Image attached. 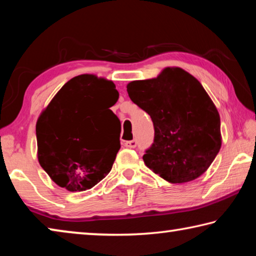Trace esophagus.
Returning <instances> with one entry per match:
<instances>
[{
	"mask_svg": "<svg viewBox=\"0 0 256 256\" xmlns=\"http://www.w3.org/2000/svg\"><path fill=\"white\" fill-rule=\"evenodd\" d=\"M125 146H128V148H136V140H131V141H126L124 144Z\"/></svg>",
	"mask_w": 256,
	"mask_h": 256,
	"instance_id": "1",
	"label": "esophagus"
}]
</instances>
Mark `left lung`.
I'll list each match as a JSON object with an SVG mask.
<instances>
[{
  "instance_id": "obj_1",
  "label": "left lung",
  "mask_w": 256,
  "mask_h": 256,
  "mask_svg": "<svg viewBox=\"0 0 256 256\" xmlns=\"http://www.w3.org/2000/svg\"><path fill=\"white\" fill-rule=\"evenodd\" d=\"M126 88L154 123L146 166L172 184L206 172L222 148V133L219 112L200 82L183 68H166L157 78L132 81Z\"/></svg>"
}]
</instances>
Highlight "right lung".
Segmentation results:
<instances>
[{
    "instance_id": "right-lung-1",
    "label": "right lung",
    "mask_w": 256,
    "mask_h": 256,
    "mask_svg": "<svg viewBox=\"0 0 256 256\" xmlns=\"http://www.w3.org/2000/svg\"><path fill=\"white\" fill-rule=\"evenodd\" d=\"M118 96L112 81L81 74L42 112L36 124L38 162L60 188L89 190L110 172L120 148V122L110 108Z\"/></svg>"
}]
</instances>
